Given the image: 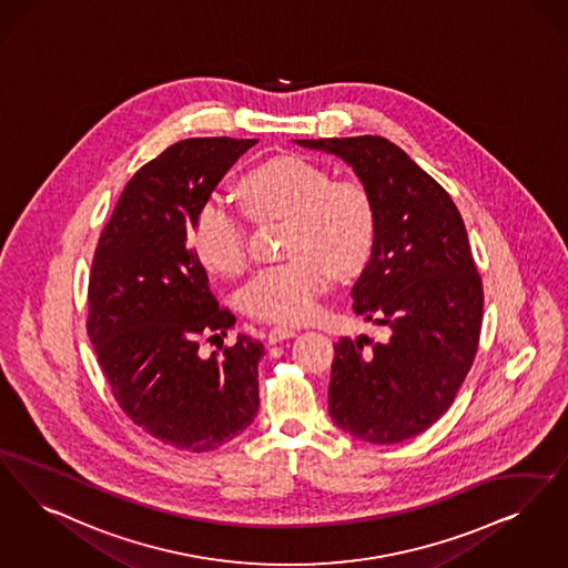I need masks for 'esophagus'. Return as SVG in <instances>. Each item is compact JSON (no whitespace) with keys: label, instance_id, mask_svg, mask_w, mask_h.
Wrapping results in <instances>:
<instances>
[{"label":"esophagus","instance_id":"esophagus-1","mask_svg":"<svg viewBox=\"0 0 568 568\" xmlns=\"http://www.w3.org/2000/svg\"><path fill=\"white\" fill-rule=\"evenodd\" d=\"M295 332L294 327H287V325H274L273 329L268 332V342L271 344H276V342L287 341V338H294Z\"/></svg>","mask_w":568,"mask_h":568}]
</instances>
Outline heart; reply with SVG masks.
<instances>
[{"instance_id":"b5f03b06","label":"heart","mask_w":568,"mask_h":568,"mask_svg":"<svg viewBox=\"0 0 568 568\" xmlns=\"http://www.w3.org/2000/svg\"><path fill=\"white\" fill-rule=\"evenodd\" d=\"M239 199L253 220H283L287 262L262 268L241 290V308L257 321L300 323L313 317L332 273H357L367 260L376 209L362 180L341 178L313 160L274 156L239 182ZM192 250L206 271L243 273L247 227L217 199L201 204L190 232Z\"/></svg>"}]
</instances>
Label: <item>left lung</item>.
I'll return each mask as SVG.
<instances>
[{"label": "left lung", "mask_w": 568, "mask_h": 568, "mask_svg": "<svg viewBox=\"0 0 568 568\" xmlns=\"http://www.w3.org/2000/svg\"><path fill=\"white\" fill-rule=\"evenodd\" d=\"M336 154L372 192V257L353 311L383 325V342L334 344L329 416L369 444H399L453 406L476 359L484 290L450 194L385 136L295 139Z\"/></svg>", "instance_id": "1"}]
</instances>
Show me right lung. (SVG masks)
<instances>
[{"label": "right lung", "instance_id": "obj_1", "mask_svg": "<svg viewBox=\"0 0 568 568\" xmlns=\"http://www.w3.org/2000/svg\"><path fill=\"white\" fill-rule=\"evenodd\" d=\"M255 143L194 136L166 148L126 183L92 257L87 329L115 402L185 453L224 446L260 408L262 342L239 336L222 353H199L236 317L187 243L201 204Z\"/></svg>", "mask_w": 568, "mask_h": 568}]
</instances>
